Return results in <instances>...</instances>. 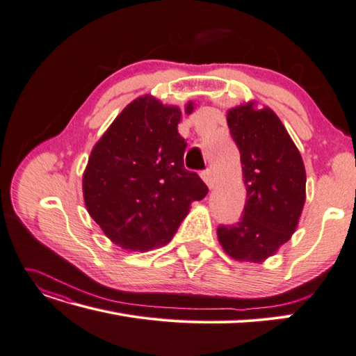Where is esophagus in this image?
<instances>
[{
	"label": "esophagus",
	"mask_w": 356,
	"mask_h": 356,
	"mask_svg": "<svg viewBox=\"0 0 356 356\" xmlns=\"http://www.w3.org/2000/svg\"><path fill=\"white\" fill-rule=\"evenodd\" d=\"M202 177H203V180L206 181V185L209 186V189H213V188L216 186L215 172H213L211 168H207L206 171H203V172H202Z\"/></svg>",
	"instance_id": "1"
}]
</instances>
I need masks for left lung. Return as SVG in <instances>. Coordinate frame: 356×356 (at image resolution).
I'll return each mask as SVG.
<instances>
[{
	"instance_id": "8db88e82",
	"label": "left lung",
	"mask_w": 356,
	"mask_h": 356,
	"mask_svg": "<svg viewBox=\"0 0 356 356\" xmlns=\"http://www.w3.org/2000/svg\"><path fill=\"white\" fill-rule=\"evenodd\" d=\"M227 124L241 153L247 202L238 224L218 227V241L232 259L261 263L296 230L305 204L304 161L269 106L254 100L234 106Z\"/></svg>"
}]
</instances>
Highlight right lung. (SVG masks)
Masks as SVG:
<instances>
[{
	"label": "right lung",
	"mask_w": 356,
	"mask_h": 356,
	"mask_svg": "<svg viewBox=\"0 0 356 356\" xmlns=\"http://www.w3.org/2000/svg\"><path fill=\"white\" fill-rule=\"evenodd\" d=\"M194 104L188 102L191 114ZM179 106L136 97L100 136L83 176L84 203L106 238L127 251L167 245L207 186L184 163Z\"/></svg>",
	"instance_id": "right-lung-1"
}]
</instances>
